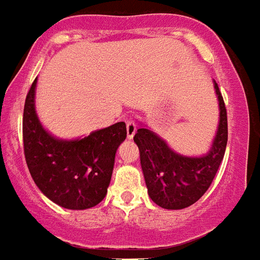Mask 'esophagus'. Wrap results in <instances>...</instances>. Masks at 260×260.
<instances>
[{
    "instance_id": "1",
    "label": "esophagus",
    "mask_w": 260,
    "mask_h": 260,
    "mask_svg": "<svg viewBox=\"0 0 260 260\" xmlns=\"http://www.w3.org/2000/svg\"><path fill=\"white\" fill-rule=\"evenodd\" d=\"M126 130H127V138L132 139L137 132V123L133 119H126Z\"/></svg>"
}]
</instances>
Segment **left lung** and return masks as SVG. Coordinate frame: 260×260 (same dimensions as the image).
I'll return each instance as SVG.
<instances>
[{
  "instance_id": "left-lung-1",
  "label": "left lung",
  "mask_w": 260,
  "mask_h": 260,
  "mask_svg": "<svg viewBox=\"0 0 260 260\" xmlns=\"http://www.w3.org/2000/svg\"><path fill=\"white\" fill-rule=\"evenodd\" d=\"M214 83L219 100V127L206 155H179L149 128L141 127L135 133L147 191L153 202L164 209L181 210L194 205L207 191L222 164L229 137L227 111L218 83Z\"/></svg>"
}]
</instances>
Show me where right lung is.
Instances as JSON below:
<instances>
[{"instance_id":"obj_1","label":"right lung","mask_w":260,"mask_h":260,"mask_svg":"<svg viewBox=\"0 0 260 260\" xmlns=\"http://www.w3.org/2000/svg\"><path fill=\"white\" fill-rule=\"evenodd\" d=\"M37 78L25 100L23 154L30 175L50 201L70 210L94 207L105 198L125 122L96 130L82 139L62 141L49 134L34 109Z\"/></svg>"}]
</instances>
